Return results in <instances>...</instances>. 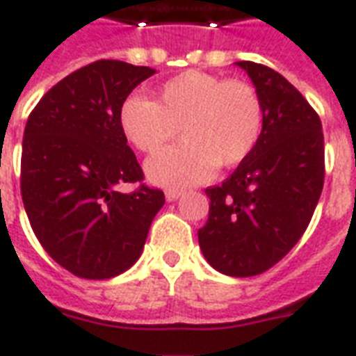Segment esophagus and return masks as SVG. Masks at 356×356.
I'll return each instance as SVG.
<instances>
[{
    "label": "esophagus",
    "instance_id": "34e87169",
    "mask_svg": "<svg viewBox=\"0 0 356 356\" xmlns=\"http://www.w3.org/2000/svg\"><path fill=\"white\" fill-rule=\"evenodd\" d=\"M181 195H183V190H177V188L166 190V201H177Z\"/></svg>",
    "mask_w": 356,
    "mask_h": 356
}]
</instances>
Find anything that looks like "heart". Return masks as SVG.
<instances>
[{
  "label": "heart",
  "instance_id": "obj_1",
  "mask_svg": "<svg viewBox=\"0 0 356 356\" xmlns=\"http://www.w3.org/2000/svg\"><path fill=\"white\" fill-rule=\"evenodd\" d=\"M264 108L253 86L203 72H183L162 83L153 97H127L120 108L125 138L155 153L179 134L184 142L151 156V183L183 188L203 183L214 168H233L254 149Z\"/></svg>",
  "mask_w": 356,
  "mask_h": 356
}]
</instances>
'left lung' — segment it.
Returning a JSON list of instances; mask_svg holds the SVG:
<instances>
[{
    "instance_id": "left-lung-1",
    "label": "left lung",
    "mask_w": 356,
    "mask_h": 356,
    "mask_svg": "<svg viewBox=\"0 0 356 356\" xmlns=\"http://www.w3.org/2000/svg\"><path fill=\"white\" fill-rule=\"evenodd\" d=\"M264 108L254 149L222 186L207 188L209 220L197 231L207 262L220 273L270 270L303 236L323 188L321 122L275 70L240 60Z\"/></svg>"
}]
</instances>
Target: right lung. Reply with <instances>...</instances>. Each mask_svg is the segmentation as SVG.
<instances>
[{
  "label": "right lung",
  "instance_id": "add662e5",
  "mask_svg": "<svg viewBox=\"0 0 356 356\" xmlns=\"http://www.w3.org/2000/svg\"><path fill=\"white\" fill-rule=\"evenodd\" d=\"M147 66L96 60L44 94L22 145V200L38 242L83 279H111L140 259L161 190L123 183L144 179L120 127V108Z\"/></svg>",
  "mask_w": 356,
  "mask_h": 356
}]
</instances>
